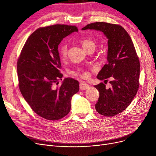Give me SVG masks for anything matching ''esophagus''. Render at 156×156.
Masks as SVG:
<instances>
[{
	"instance_id": "obj_1",
	"label": "esophagus",
	"mask_w": 156,
	"mask_h": 156,
	"mask_svg": "<svg viewBox=\"0 0 156 156\" xmlns=\"http://www.w3.org/2000/svg\"><path fill=\"white\" fill-rule=\"evenodd\" d=\"M89 85L85 83H81L79 84V88L81 90H87L89 88Z\"/></svg>"
}]
</instances>
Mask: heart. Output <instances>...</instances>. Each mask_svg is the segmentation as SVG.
<instances>
[{
    "label": "heart",
    "mask_w": 156,
    "mask_h": 156,
    "mask_svg": "<svg viewBox=\"0 0 156 156\" xmlns=\"http://www.w3.org/2000/svg\"><path fill=\"white\" fill-rule=\"evenodd\" d=\"M81 44L84 49L87 51L95 49V42L90 38H84L81 40ZM58 53L61 58H64L66 57L68 54V47L66 44H62L58 47ZM74 75L81 77L83 79H88L90 77L89 73L82 69H78L76 72H74Z\"/></svg>",
    "instance_id": "b5f03b06"
}]
</instances>
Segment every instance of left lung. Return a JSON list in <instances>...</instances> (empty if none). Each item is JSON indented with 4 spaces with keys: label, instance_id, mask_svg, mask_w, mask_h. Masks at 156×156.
Returning <instances> with one entry per match:
<instances>
[{
    "label": "left lung",
    "instance_id": "left-lung-1",
    "mask_svg": "<svg viewBox=\"0 0 156 156\" xmlns=\"http://www.w3.org/2000/svg\"><path fill=\"white\" fill-rule=\"evenodd\" d=\"M96 30L108 39V63L100 71L97 78H111V87L103 83L94 86L100 93L95 105L98 113L107 116L124 111L133 100L139 88L140 62L131 37L123 27L105 22L90 23L82 30Z\"/></svg>",
    "mask_w": 156,
    "mask_h": 156
}]
</instances>
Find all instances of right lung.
Here are the masks:
<instances>
[{"mask_svg":"<svg viewBox=\"0 0 156 156\" xmlns=\"http://www.w3.org/2000/svg\"><path fill=\"white\" fill-rule=\"evenodd\" d=\"M78 32L75 26L55 25L40 28L27 39L17 61L19 87L25 101L37 115L49 120L66 116L71 100L79 90V84L60 73L58 45L65 37Z\"/></svg>","mask_w":156,"mask_h":156,"instance_id":"right-lung-1","label":"right lung"}]
</instances>
